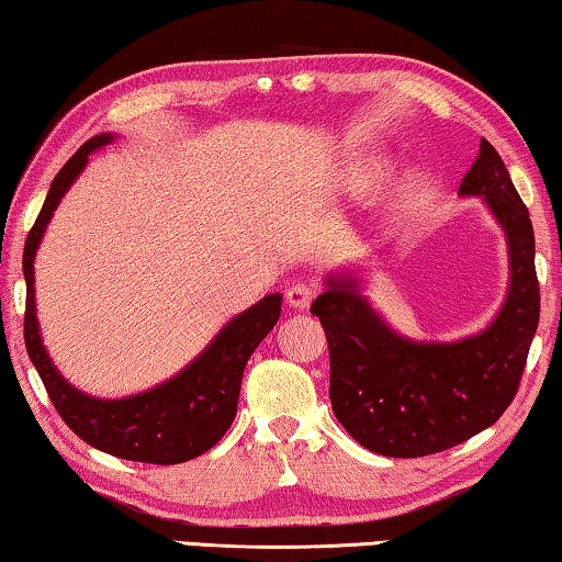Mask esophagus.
Listing matches in <instances>:
<instances>
[{"mask_svg":"<svg viewBox=\"0 0 562 562\" xmlns=\"http://www.w3.org/2000/svg\"><path fill=\"white\" fill-rule=\"evenodd\" d=\"M284 297H288L290 307L305 310V307H310V303H313L315 288H313V284H305V282H295V284H290L288 292H284Z\"/></svg>","mask_w":562,"mask_h":562,"instance_id":"esophagus-1","label":"esophagus"}]
</instances>
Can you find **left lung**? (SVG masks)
Wrapping results in <instances>:
<instances>
[{
  "mask_svg": "<svg viewBox=\"0 0 562 562\" xmlns=\"http://www.w3.org/2000/svg\"><path fill=\"white\" fill-rule=\"evenodd\" d=\"M459 194L487 201L509 247L507 300L487 330L457 342L401 338L353 278H330L310 307L328 338L335 418L375 454L414 459L457 447L495 424L520 386L540 321L535 234L530 212L487 138Z\"/></svg>",
  "mask_w": 562,
  "mask_h": 562,
  "instance_id": "obj_1",
  "label": "left lung"
}]
</instances>
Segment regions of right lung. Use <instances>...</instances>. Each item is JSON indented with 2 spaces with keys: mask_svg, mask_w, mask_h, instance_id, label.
Returning a JSON list of instances; mask_svg holds the SVG:
<instances>
[{
  "mask_svg": "<svg viewBox=\"0 0 562 562\" xmlns=\"http://www.w3.org/2000/svg\"><path fill=\"white\" fill-rule=\"evenodd\" d=\"M111 133L95 136L75 150L70 161L57 171L53 187L35 227L24 241L22 270L27 282L24 303V346L30 361L35 363L47 396L63 416V422L78 437L105 454L144 464H181L187 459L204 454L220 441L237 416L241 373L249 356L274 328L280 317L282 295H267L245 313L224 325L220 335L209 342L204 353L194 358L171 381L128 398L103 401L72 389L49 361L40 338L35 315V252L49 216L60 204L65 191L86 169L88 156L108 146Z\"/></svg>",
  "mask_w": 562,
  "mask_h": 562,
  "instance_id": "add662e5",
  "label": "right lung"
}]
</instances>
